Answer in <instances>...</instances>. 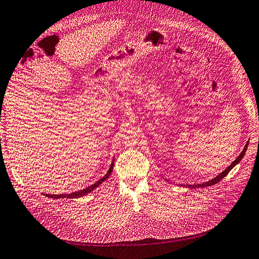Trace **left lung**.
Listing matches in <instances>:
<instances>
[{"label": "left lung", "instance_id": "1", "mask_svg": "<svg viewBox=\"0 0 259 259\" xmlns=\"http://www.w3.org/2000/svg\"><path fill=\"white\" fill-rule=\"evenodd\" d=\"M247 147H248V142L246 143V146H245V148H244V150L242 151V153H240L238 157L236 158V160L235 161H233V163H231V165L230 166H227L226 169L222 172V173H220L218 177H215L214 179H212V180H209V181H207V182H204V183H200V184H186V185H183V186H188V188H190V189H193V188H206V186H211V185H214V184H216V183H219L221 180H223L227 174H228V172H230L234 166H235L236 164H238V162H240L242 161V159L244 158V155H245V152H246V150H247Z\"/></svg>", "mask_w": 259, "mask_h": 259}]
</instances>
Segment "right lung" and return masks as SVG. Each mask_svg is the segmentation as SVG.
Instances as JSON below:
<instances>
[{
	"instance_id": "add662e5",
	"label": "right lung",
	"mask_w": 259,
	"mask_h": 259,
	"mask_svg": "<svg viewBox=\"0 0 259 259\" xmlns=\"http://www.w3.org/2000/svg\"><path fill=\"white\" fill-rule=\"evenodd\" d=\"M113 162H115V159L112 160L111 164H110V167H109V170H108V172L105 174V176L102 177L100 180H98L97 182L94 183L93 185L88 186V188L83 189V190H80V191L73 192V193H69V194H46V196L51 197V198H76V197H81V196H83V195H86V194L90 193V192L94 191L96 188H98V186H99L102 182L106 181V180L110 177V174H111L112 169H113Z\"/></svg>"
}]
</instances>
